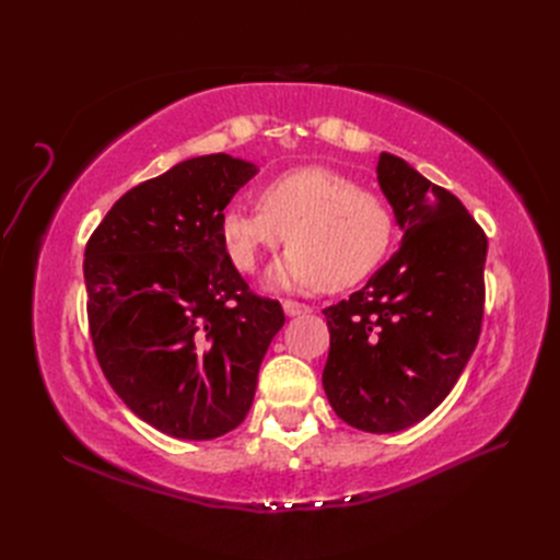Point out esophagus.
Returning a JSON list of instances; mask_svg holds the SVG:
<instances>
[{
  "label": "esophagus",
  "instance_id": "34e87169",
  "mask_svg": "<svg viewBox=\"0 0 560 560\" xmlns=\"http://www.w3.org/2000/svg\"><path fill=\"white\" fill-rule=\"evenodd\" d=\"M282 308H284V313L290 315V317H296V315H303V313H311V306H306V303L292 301V299H284V301H282Z\"/></svg>",
  "mask_w": 560,
  "mask_h": 560
}]
</instances>
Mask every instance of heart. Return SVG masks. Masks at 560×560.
Instances as JSON below:
<instances>
[{
	"mask_svg": "<svg viewBox=\"0 0 560 560\" xmlns=\"http://www.w3.org/2000/svg\"><path fill=\"white\" fill-rule=\"evenodd\" d=\"M261 206H231L219 235L235 268L252 273L290 235V249L268 270L280 290H341L366 278L393 245V210L374 191L331 167H301L270 179Z\"/></svg>",
	"mask_w": 560,
	"mask_h": 560,
	"instance_id": "obj_1",
	"label": "heart"
}]
</instances>
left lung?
Returning <instances> with one entry per match:
<instances>
[{
  "mask_svg": "<svg viewBox=\"0 0 560 560\" xmlns=\"http://www.w3.org/2000/svg\"><path fill=\"white\" fill-rule=\"evenodd\" d=\"M376 173L401 247L360 292L325 308L322 385L348 425L387 434L428 418L477 348L488 238L460 200L404 159L383 151Z\"/></svg>",
  "mask_w": 560,
  "mask_h": 560,
  "instance_id": "8db88e82",
  "label": "left lung"
}]
</instances>
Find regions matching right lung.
<instances>
[{"instance_id": "add662e5", "label": "right lung", "mask_w": 560, "mask_h": 560, "mask_svg": "<svg viewBox=\"0 0 560 560\" xmlns=\"http://www.w3.org/2000/svg\"><path fill=\"white\" fill-rule=\"evenodd\" d=\"M257 165L196 156L118 198L83 259L89 327L128 409L175 439L222 436L245 420L282 306L249 292L219 219Z\"/></svg>"}]
</instances>
